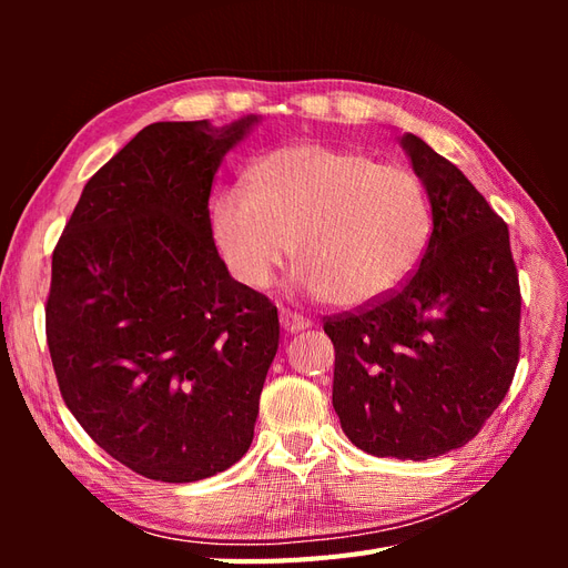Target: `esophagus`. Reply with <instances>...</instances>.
<instances>
[{"label": "esophagus", "mask_w": 568, "mask_h": 568, "mask_svg": "<svg viewBox=\"0 0 568 568\" xmlns=\"http://www.w3.org/2000/svg\"><path fill=\"white\" fill-rule=\"evenodd\" d=\"M280 322H282L286 334H298V332H303V329H307V326H311V320H305L303 315H296L291 311H282Z\"/></svg>", "instance_id": "obj_1"}]
</instances>
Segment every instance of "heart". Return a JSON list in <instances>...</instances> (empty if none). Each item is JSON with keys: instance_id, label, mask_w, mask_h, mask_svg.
<instances>
[{"instance_id": "heart-1", "label": "heart", "mask_w": 568, "mask_h": 568, "mask_svg": "<svg viewBox=\"0 0 568 568\" xmlns=\"http://www.w3.org/2000/svg\"><path fill=\"white\" fill-rule=\"evenodd\" d=\"M215 242L234 277L267 288L294 255L296 288L338 307L386 298L419 265L432 211L419 180L398 165L324 144L270 151L213 201Z\"/></svg>"}]
</instances>
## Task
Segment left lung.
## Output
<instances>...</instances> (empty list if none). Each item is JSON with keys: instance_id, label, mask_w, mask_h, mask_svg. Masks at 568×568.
I'll list each match as a JSON object with an SVG mask.
<instances>
[{"instance_id": "obj_1", "label": "left lung", "mask_w": 568, "mask_h": 568, "mask_svg": "<svg viewBox=\"0 0 568 568\" xmlns=\"http://www.w3.org/2000/svg\"><path fill=\"white\" fill-rule=\"evenodd\" d=\"M434 230L417 272L382 303L324 322L343 434L376 457L428 459L469 443L519 363L521 291L509 230L462 170L403 134Z\"/></svg>"}]
</instances>
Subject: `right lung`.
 <instances>
[{
	"label": "right lung",
	"instance_id": "obj_1",
	"mask_svg": "<svg viewBox=\"0 0 568 568\" xmlns=\"http://www.w3.org/2000/svg\"><path fill=\"white\" fill-rule=\"evenodd\" d=\"M261 123H153L84 184L51 255L47 343L68 409L128 469L192 484L251 448L280 317L232 280L217 168Z\"/></svg>",
	"mask_w": 568,
	"mask_h": 568
}]
</instances>
